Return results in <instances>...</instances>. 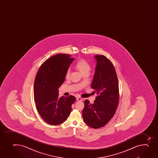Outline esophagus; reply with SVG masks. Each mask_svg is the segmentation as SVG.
<instances>
[{"label": "esophagus", "mask_w": 158, "mask_h": 158, "mask_svg": "<svg viewBox=\"0 0 158 158\" xmlns=\"http://www.w3.org/2000/svg\"><path fill=\"white\" fill-rule=\"evenodd\" d=\"M77 101H82V99L81 97H77Z\"/></svg>", "instance_id": "esophagus-1"}]
</instances>
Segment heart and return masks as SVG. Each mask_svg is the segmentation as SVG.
<instances>
[{"mask_svg": "<svg viewBox=\"0 0 158 158\" xmlns=\"http://www.w3.org/2000/svg\"><path fill=\"white\" fill-rule=\"evenodd\" d=\"M75 67L83 74L86 73H89L91 70V66L89 63L87 61L83 59L77 61V62L75 64ZM69 75L70 70L68 69L66 73V77L69 78Z\"/></svg>", "mask_w": 158, "mask_h": 158, "instance_id": "1", "label": "heart"}]
</instances>
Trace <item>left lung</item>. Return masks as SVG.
Masks as SVG:
<instances>
[{"instance_id":"1","label":"left lung","mask_w":158,"mask_h":158,"mask_svg":"<svg viewBox=\"0 0 158 158\" xmlns=\"http://www.w3.org/2000/svg\"><path fill=\"white\" fill-rule=\"evenodd\" d=\"M97 64L91 88L98 95L94 103L85 101L82 115L85 123L97 129L106 125L117 109L119 102L118 82L115 69L108 58L95 56Z\"/></svg>"}]
</instances>
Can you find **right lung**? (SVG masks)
I'll return each mask as SVG.
<instances>
[{"label":"right lung","mask_w":158,"mask_h":158,"mask_svg":"<svg viewBox=\"0 0 158 158\" xmlns=\"http://www.w3.org/2000/svg\"><path fill=\"white\" fill-rule=\"evenodd\" d=\"M74 58L66 54H56L46 60L40 67L34 83L36 109L49 125L65 122L76 98L73 96L59 97V88L65 80L66 73Z\"/></svg>","instance_id":"add662e5"}]
</instances>
